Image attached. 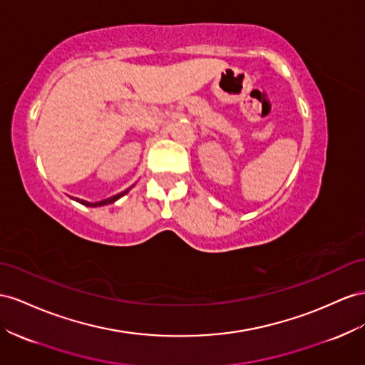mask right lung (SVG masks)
Here are the masks:
<instances>
[{
    "label": "right lung",
    "mask_w": 365,
    "mask_h": 365,
    "mask_svg": "<svg viewBox=\"0 0 365 365\" xmlns=\"http://www.w3.org/2000/svg\"><path fill=\"white\" fill-rule=\"evenodd\" d=\"M132 189V187H129V189H125L124 192H121V193H118V195H113V196H110V198H107V200H103V201H100V202H88V201H84V200H80V198H75V201L76 202H80V204H83V205H87V207H100V205H107V204H112V202H115V201H118L120 198H123V196L129 192Z\"/></svg>",
    "instance_id": "right-lung-1"
}]
</instances>
